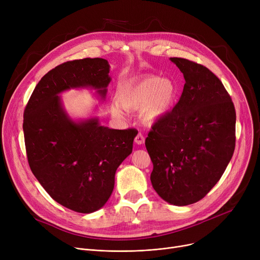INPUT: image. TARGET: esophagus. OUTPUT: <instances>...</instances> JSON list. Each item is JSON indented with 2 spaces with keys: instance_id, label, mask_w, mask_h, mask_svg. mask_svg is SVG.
Returning <instances> with one entry per match:
<instances>
[{
  "instance_id": "34e87169",
  "label": "esophagus",
  "mask_w": 260,
  "mask_h": 260,
  "mask_svg": "<svg viewBox=\"0 0 260 260\" xmlns=\"http://www.w3.org/2000/svg\"><path fill=\"white\" fill-rule=\"evenodd\" d=\"M135 143H136V144H138V145H140V144H143V143H144V137H143V135H142L141 133H139L137 136H136V138H135Z\"/></svg>"
}]
</instances>
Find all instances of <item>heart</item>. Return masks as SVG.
Returning <instances> with one entry per match:
<instances>
[{
    "instance_id": "heart-1",
    "label": "heart",
    "mask_w": 260,
    "mask_h": 260,
    "mask_svg": "<svg viewBox=\"0 0 260 260\" xmlns=\"http://www.w3.org/2000/svg\"><path fill=\"white\" fill-rule=\"evenodd\" d=\"M177 94L178 88L172 80L149 76L121 85L117 91V99L126 109L141 108V121L145 125H154L170 113ZM118 104L113 102L112 113L116 117H122L123 112Z\"/></svg>"
}]
</instances>
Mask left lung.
Segmentation results:
<instances>
[{
    "instance_id": "8db88e82",
    "label": "left lung",
    "mask_w": 260,
    "mask_h": 260,
    "mask_svg": "<svg viewBox=\"0 0 260 260\" xmlns=\"http://www.w3.org/2000/svg\"><path fill=\"white\" fill-rule=\"evenodd\" d=\"M183 74L181 97L153 125L145 146L157 194L183 207L206 196L219 181L235 149V107L221 81L206 66L170 58Z\"/></svg>"
}]
</instances>
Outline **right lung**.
<instances>
[{"label": "right lung", "mask_w": 260, "mask_h": 260, "mask_svg": "<svg viewBox=\"0 0 260 260\" xmlns=\"http://www.w3.org/2000/svg\"><path fill=\"white\" fill-rule=\"evenodd\" d=\"M109 67L101 58L54 67L40 80L24 111L31 172L53 200L78 213L98 211L111 197L116 171L133 152L136 129L108 128L98 117L74 120L60 93L90 88L104 100L112 80Z\"/></svg>", "instance_id": "add662e5"}]
</instances>
